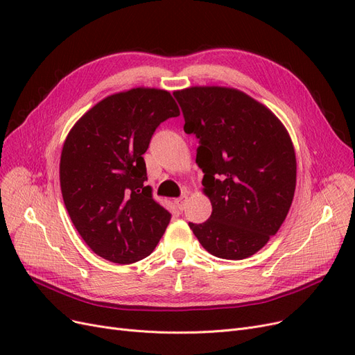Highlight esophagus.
I'll use <instances>...</instances> for the list:
<instances>
[{
  "mask_svg": "<svg viewBox=\"0 0 355 355\" xmlns=\"http://www.w3.org/2000/svg\"><path fill=\"white\" fill-rule=\"evenodd\" d=\"M187 198H188L187 194H184L180 198L176 200V204H178V209H179V210H184V209H185V206H187Z\"/></svg>",
  "mask_w": 355,
  "mask_h": 355,
  "instance_id": "1",
  "label": "esophagus"
}]
</instances>
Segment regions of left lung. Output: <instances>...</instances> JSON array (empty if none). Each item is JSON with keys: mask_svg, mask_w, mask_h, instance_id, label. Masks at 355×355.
Returning <instances> with one entry per match:
<instances>
[{"mask_svg": "<svg viewBox=\"0 0 355 355\" xmlns=\"http://www.w3.org/2000/svg\"><path fill=\"white\" fill-rule=\"evenodd\" d=\"M173 94L185 133L200 141L196 161L211 202L210 218L189 228L210 254L245 259L277 234L292 206V139L270 108L239 89L192 85Z\"/></svg>", "mask_w": 355, "mask_h": 355, "instance_id": "1", "label": "left lung"}]
</instances>
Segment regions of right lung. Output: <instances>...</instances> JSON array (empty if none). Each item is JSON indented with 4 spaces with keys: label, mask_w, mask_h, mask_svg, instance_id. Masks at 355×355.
<instances>
[{
    "label": "right lung",
    "mask_w": 355,
    "mask_h": 355,
    "mask_svg": "<svg viewBox=\"0 0 355 355\" xmlns=\"http://www.w3.org/2000/svg\"><path fill=\"white\" fill-rule=\"evenodd\" d=\"M179 106L167 90L106 96L72 125L60 154V189L75 230L103 259L128 265L151 254L170 213L145 185L144 154Z\"/></svg>",
    "instance_id": "1"
}]
</instances>
